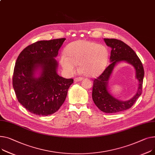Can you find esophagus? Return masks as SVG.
Here are the masks:
<instances>
[{
    "label": "esophagus",
    "instance_id": "34e87169",
    "mask_svg": "<svg viewBox=\"0 0 155 155\" xmlns=\"http://www.w3.org/2000/svg\"><path fill=\"white\" fill-rule=\"evenodd\" d=\"M82 80H83V78H82L81 77H77V78H74L75 81H81Z\"/></svg>",
    "mask_w": 155,
    "mask_h": 155
}]
</instances>
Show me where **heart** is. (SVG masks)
<instances>
[{"label":"heart","mask_w":155,"mask_h":155,"mask_svg":"<svg viewBox=\"0 0 155 155\" xmlns=\"http://www.w3.org/2000/svg\"><path fill=\"white\" fill-rule=\"evenodd\" d=\"M59 58L66 73L74 74L79 64L81 73L88 77L99 75L108 59V51L104 45L86 40H78L67 46Z\"/></svg>","instance_id":"1"}]
</instances>
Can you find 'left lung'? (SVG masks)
Masks as SVG:
<instances>
[{"mask_svg":"<svg viewBox=\"0 0 155 155\" xmlns=\"http://www.w3.org/2000/svg\"><path fill=\"white\" fill-rule=\"evenodd\" d=\"M107 45L111 48L110 64L97 78L94 80L92 98L96 106L102 111L113 113L131 108L141 95L144 69L142 63L134 50L121 40L115 38H104ZM120 62L131 64L136 70V78L139 87L136 95L128 101H120L113 97L109 89V80L116 65Z\"/></svg>","mask_w":155,"mask_h":155,"instance_id":"left-lung-1","label":"left lung"}]
</instances>
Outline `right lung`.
Returning a JSON list of instances; mask_svg holds the SVG:
<instances>
[{"label":"right lung","mask_w":155,"mask_h":155,"mask_svg":"<svg viewBox=\"0 0 155 155\" xmlns=\"http://www.w3.org/2000/svg\"><path fill=\"white\" fill-rule=\"evenodd\" d=\"M66 39L41 40L24 48L16 60L12 84L17 100L33 114L47 116L62 105L72 78L57 74L55 58Z\"/></svg>","instance_id":"1"}]
</instances>
